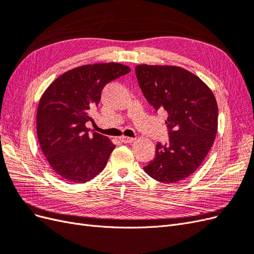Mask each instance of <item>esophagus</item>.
I'll return each mask as SVG.
<instances>
[{
  "label": "esophagus",
  "instance_id": "obj_1",
  "mask_svg": "<svg viewBox=\"0 0 254 254\" xmlns=\"http://www.w3.org/2000/svg\"><path fill=\"white\" fill-rule=\"evenodd\" d=\"M120 140H121V142L122 143H125V144H127V143H132L133 141H134V139L133 137H129V136H121L120 137Z\"/></svg>",
  "mask_w": 254,
  "mask_h": 254
}]
</instances>
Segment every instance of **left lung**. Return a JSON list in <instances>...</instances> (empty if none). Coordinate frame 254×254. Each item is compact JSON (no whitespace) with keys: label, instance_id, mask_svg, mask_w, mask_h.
Returning <instances> with one entry per match:
<instances>
[{"label":"left lung","instance_id":"1","mask_svg":"<svg viewBox=\"0 0 254 254\" xmlns=\"http://www.w3.org/2000/svg\"><path fill=\"white\" fill-rule=\"evenodd\" d=\"M137 82L156 111L167 114L170 137L158 143L156 155L144 166L151 178L164 183L181 181L202 163L217 133L218 109L209 87L179 66H135Z\"/></svg>","mask_w":254,"mask_h":254}]
</instances>
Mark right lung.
Returning a JSON list of instances; mask_svg holds the SVG:
<instances>
[{
    "label": "right lung",
    "instance_id": "right-lung-1",
    "mask_svg": "<svg viewBox=\"0 0 254 254\" xmlns=\"http://www.w3.org/2000/svg\"><path fill=\"white\" fill-rule=\"evenodd\" d=\"M130 72L120 64L75 67L44 92L37 111V134L50 165L61 178L83 183L107 164L115 145L86 127L107 83Z\"/></svg>",
    "mask_w": 254,
    "mask_h": 254
}]
</instances>
